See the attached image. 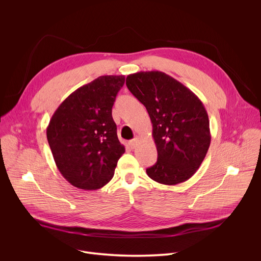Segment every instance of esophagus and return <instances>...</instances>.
<instances>
[{
    "mask_svg": "<svg viewBox=\"0 0 261 261\" xmlns=\"http://www.w3.org/2000/svg\"><path fill=\"white\" fill-rule=\"evenodd\" d=\"M138 141H139V137H137V136H136V137H135V138H133V139H132V140H130V141H129V143H128V144H129V146H130V147H131V148H134V147H135V146H136V145H137V143H138Z\"/></svg>",
    "mask_w": 261,
    "mask_h": 261,
    "instance_id": "1",
    "label": "esophagus"
}]
</instances>
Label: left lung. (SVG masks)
<instances>
[{
  "mask_svg": "<svg viewBox=\"0 0 261 261\" xmlns=\"http://www.w3.org/2000/svg\"><path fill=\"white\" fill-rule=\"evenodd\" d=\"M126 85L145 106L153 124L158 159L146 168L147 175L163 185L189 179L211 143L210 121L202 102L187 87L160 71L130 74Z\"/></svg>",
  "mask_w": 261,
  "mask_h": 261,
  "instance_id": "left-lung-1",
  "label": "left lung"
}]
</instances>
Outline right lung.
Wrapping results in <instances>:
<instances>
[{"instance_id":"obj_1","label":"right lung","mask_w":261,"mask_h":261,"mask_svg":"<svg viewBox=\"0 0 261 261\" xmlns=\"http://www.w3.org/2000/svg\"><path fill=\"white\" fill-rule=\"evenodd\" d=\"M124 75L99 76L69 95L53 115L46 136L62 175L74 187L102 188L125 153L111 116Z\"/></svg>"}]
</instances>
